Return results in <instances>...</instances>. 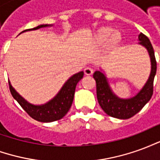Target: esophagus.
<instances>
[{"instance_id": "obj_1", "label": "esophagus", "mask_w": 160, "mask_h": 160, "mask_svg": "<svg viewBox=\"0 0 160 160\" xmlns=\"http://www.w3.org/2000/svg\"><path fill=\"white\" fill-rule=\"evenodd\" d=\"M84 72H85V74H87V75H91V74L93 73V68H91V67H87V68H85V70H84Z\"/></svg>"}]
</instances>
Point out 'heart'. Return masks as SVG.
<instances>
[{
    "instance_id": "heart-1",
    "label": "heart",
    "mask_w": 160,
    "mask_h": 160,
    "mask_svg": "<svg viewBox=\"0 0 160 160\" xmlns=\"http://www.w3.org/2000/svg\"><path fill=\"white\" fill-rule=\"evenodd\" d=\"M111 35V30L107 29V28H104V29L100 30L98 33L97 38V42H99V43H103L106 40L109 38V37ZM121 39V37L119 35V33L116 32L114 34H112L111 36V38H110V43L111 44H117Z\"/></svg>"
}]
</instances>
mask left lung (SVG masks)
I'll return each instance as SVG.
<instances>
[{
    "label": "left lung",
    "mask_w": 160,
    "mask_h": 160,
    "mask_svg": "<svg viewBox=\"0 0 160 160\" xmlns=\"http://www.w3.org/2000/svg\"><path fill=\"white\" fill-rule=\"evenodd\" d=\"M138 38L140 41L139 43L148 49L151 59L152 68L151 73L147 83L134 97L128 99L118 98L111 91L104 73L100 71H96L93 73L94 80H96L98 104L103 111L112 118L119 119H128L132 118L144 107L145 104L151 99L153 93V80L157 71L154 50L150 40L143 33H141Z\"/></svg>",
    "instance_id": "left-lung-1"
}]
</instances>
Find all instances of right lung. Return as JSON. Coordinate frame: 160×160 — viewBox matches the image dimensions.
I'll return each mask as SVG.
<instances>
[{"label": "right lung", "instance_id": "add662e5", "mask_svg": "<svg viewBox=\"0 0 160 160\" xmlns=\"http://www.w3.org/2000/svg\"><path fill=\"white\" fill-rule=\"evenodd\" d=\"M46 26H49V25H40L32 29L25 30L22 32L26 31H31V30L39 29L42 27H46ZM83 71L73 74V76L70 77L65 82L56 97L49 101L48 103L42 104V105H34V104L28 103L12 88L11 84L8 81L9 89L13 98L17 100V102L20 104V106L26 111V113L29 115L31 118L42 122H55V121L62 119L68 113V111H69L73 103L76 85L83 78Z\"/></svg>", "mask_w": 160, "mask_h": 160}]
</instances>
